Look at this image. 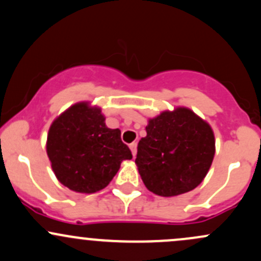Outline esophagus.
Masks as SVG:
<instances>
[{
    "label": "esophagus",
    "mask_w": 261,
    "mask_h": 261,
    "mask_svg": "<svg viewBox=\"0 0 261 261\" xmlns=\"http://www.w3.org/2000/svg\"><path fill=\"white\" fill-rule=\"evenodd\" d=\"M130 150H131V152H133V156L135 157L136 152H137V144H136V142H133V144H130Z\"/></svg>",
    "instance_id": "esophagus-1"
}]
</instances>
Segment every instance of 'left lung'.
<instances>
[{"label":"left lung","instance_id":"1","mask_svg":"<svg viewBox=\"0 0 261 261\" xmlns=\"http://www.w3.org/2000/svg\"><path fill=\"white\" fill-rule=\"evenodd\" d=\"M135 163L146 188L161 197L187 193L202 183L216 153L211 125L178 107L148 119Z\"/></svg>","mask_w":261,"mask_h":261}]
</instances>
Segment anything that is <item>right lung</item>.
Wrapping results in <instances>:
<instances>
[{
	"instance_id": "right-lung-1",
	"label": "right lung",
	"mask_w": 261,
	"mask_h": 261,
	"mask_svg": "<svg viewBox=\"0 0 261 261\" xmlns=\"http://www.w3.org/2000/svg\"><path fill=\"white\" fill-rule=\"evenodd\" d=\"M45 147L57 179L78 193L105 188L121 162L133 159L121 131L109 128L101 109L89 101L71 105L51 122Z\"/></svg>"
}]
</instances>
